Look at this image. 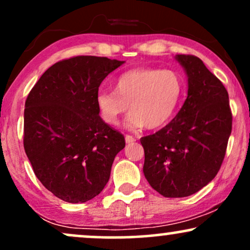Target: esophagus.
I'll return each instance as SVG.
<instances>
[{
  "instance_id": "34e87169",
  "label": "esophagus",
  "mask_w": 250,
  "mask_h": 250,
  "mask_svg": "<svg viewBox=\"0 0 250 250\" xmlns=\"http://www.w3.org/2000/svg\"><path fill=\"white\" fill-rule=\"evenodd\" d=\"M125 142H127V143H134L135 141H136V139L131 136V135H125Z\"/></svg>"
}]
</instances>
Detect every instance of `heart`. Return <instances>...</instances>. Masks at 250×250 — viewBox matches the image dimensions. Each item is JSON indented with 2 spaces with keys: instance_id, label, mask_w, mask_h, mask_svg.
<instances>
[{
  "instance_id": "b5f03b06",
  "label": "heart",
  "mask_w": 250,
  "mask_h": 250,
  "mask_svg": "<svg viewBox=\"0 0 250 250\" xmlns=\"http://www.w3.org/2000/svg\"><path fill=\"white\" fill-rule=\"evenodd\" d=\"M115 90L100 89L95 103L100 116L107 125H115L120 116L129 129L160 128L173 119L185 95V81L175 70L135 68L120 74Z\"/></svg>"
}]
</instances>
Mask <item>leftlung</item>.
Returning a JSON list of instances; mask_svg holds the SVG:
<instances>
[{
    "label": "left lung",
    "mask_w": 250,
    "mask_h": 250,
    "mask_svg": "<svg viewBox=\"0 0 250 250\" xmlns=\"http://www.w3.org/2000/svg\"><path fill=\"white\" fill-rule=\"evenodd\" d=\"M188 76V96L177 115L140 141L143 173L165 197H186L219 173L231 133L228 91L199 57L176 55Z\"/></svg>",
    "instance_id": "left-lung-1"
}]
</instances>
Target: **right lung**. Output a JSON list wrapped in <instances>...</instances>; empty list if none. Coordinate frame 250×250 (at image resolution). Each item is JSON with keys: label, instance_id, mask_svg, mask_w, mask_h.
I'll return each instance as SVG.
<instances>
[{"label": "right lung", "instance_id": "right-lung-1", "mask_svg": "<svg viewBox=\"0 0 250 250\" xmlns=\"http://www.w3.org/2000/svg\"><path fill=\"white\" fill-rule=\"evenodd\" d=\"M123 61L74 56L43 73L25 100L23 146L36 177L65 202H87L110 177L125 146L96 108L103 80Z\"/></svg>", "mask_w": 250, "mask_h": 250}]
</instances>
